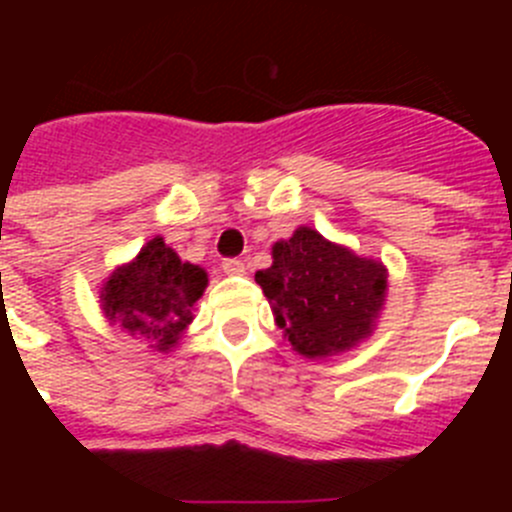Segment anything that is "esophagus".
Masks as SVG:
<instances>
[{"instance_id": "34e87169", "label": "esophagus", "mask_w": 512, "mask_h": 512, "mask_svg": "<svg viewBox=\"0 0 512 512\" xmlns=\"http://www.w3.org/2000/svg\"><path fill=\"white\" fill-rule=\"evenodd\" d=\"M223 271H225V274H230V277H241L243 271H246V266H243L241 259H225L223 261Z\"/></svg>"}]
</instances>
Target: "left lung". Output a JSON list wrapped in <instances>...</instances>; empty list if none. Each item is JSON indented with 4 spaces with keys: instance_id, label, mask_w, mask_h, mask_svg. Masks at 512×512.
Here are the masks:
<instances>
[{
    "instance_id": "8db88e82",
    "label": "left lung",
    "mask_w": 512,
    "mask_h": 512,
    "mask_svg": "<svg viewBox=\"0 0 512 512\" xmlns=\"http://www.w3.org/2000/svg\"><path fill=\"white\" fill-rule=\"evenodd\" d=\"M387 277L382 261L300 225L271 246V266L256 271V284L292 351L328 359L372 336L387 302Z\"/></svg>"
}]
</instances>
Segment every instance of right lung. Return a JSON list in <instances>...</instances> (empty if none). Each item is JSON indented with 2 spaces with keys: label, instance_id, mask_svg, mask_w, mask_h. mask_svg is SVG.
I'll return each instance as SVG.
<instances>
[{
  "label": "right lung",
  "instance_id": "add662e5",
  "mask_svg": "<svg viewBox=\"0 0 512 512\" xmlns=\"http://www.w3.org/2000/svg\"><path fill=\"white\" fill-rule=\"evenodd\" d=\"M207 271L179 259L161 235L151 238L128 264H120L99 284L104 318L169 354L187 338L197 300L205 295Z\"/></svg>",
  "mask_w": 512,
  "mask_h": 512
}]
</instances>
